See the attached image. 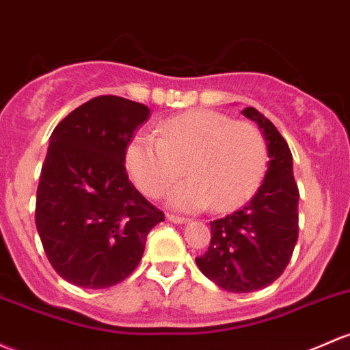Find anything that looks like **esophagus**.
Wrapping results in <instances>:
<instances>
[{
  "label": "esophagus",
  "mask_w": 350,
  "mask_h": 350,
  "mask_svg": "<svg viewBox=\"0 0 350 350\" xmlns=\"http://www.w3.org/2000/svg\"><path fill=\"white\" fill-rule=\"evenodd\" d=\"M167 219H169V221L176 223V224H183V223L189 221V219L185 218V216H176V215H167Z\"/></svg>",
  "instance_id": "obj_1"
}]
</instances>
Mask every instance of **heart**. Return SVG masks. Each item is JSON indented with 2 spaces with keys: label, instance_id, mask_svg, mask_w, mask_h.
<instances>
[{
  "label": "heart",
  "instance_id": "heart-1",
  "mask_svg": "<svg viewBox=\"0 0 350 350\" xmlns=\"http://www.w3.org/2000/svg\"><path fill=\"white\" fill-rule=\"evenodd\" d=\"M191 178L172 187L167 204L179 211H233L256 193L267 171V144L253 124L215 110H189L157 127V137L132 135L126 167L135 186L159 198L183 172Z\"/></svg>",
  "mask_w": 350,
  "mask_h": 350
}]
</instances>
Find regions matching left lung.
Here are the masks:
<instances>
[{"label": "left lung", "instance_id": "left-lung-1", "mask_svg": "<svg viewBox=\"0 0 350 350\" xmlns=\"http://www.w3.org/2000/svg\"><path fill=\"white\" fill-rule=\"evenodd\" d=\"M262 129L268 147V171L248 204L211 221V243L196 263L223 290H262L283 273L299 238V187L293 157L277 127L255 107L241 110Z\"/></svg>", "mask_w": 350, "mask_h": 350}]
</instances>
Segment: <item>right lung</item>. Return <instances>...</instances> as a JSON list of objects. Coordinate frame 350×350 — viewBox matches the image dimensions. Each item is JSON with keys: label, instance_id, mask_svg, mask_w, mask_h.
I'll list each match as a JSON object with an SVG mask.
<instances>
[{"label": "right lung", "instance_id": "obj_1", "mask_svg": "<svg viewBox=\"0 0 350 350\" xmlns=\"http://www.w3.org/2000/svg\"><path fill=\"white\" fill-rule=\"evenodd\" d=\"M150 110L100 95L70 112L50 135L35 221L51 267L83 288L126 280L164 213L129 181L126 147Z\"/></svg>", "mask_w": 350, "mask_h": 350}]
</instances>
